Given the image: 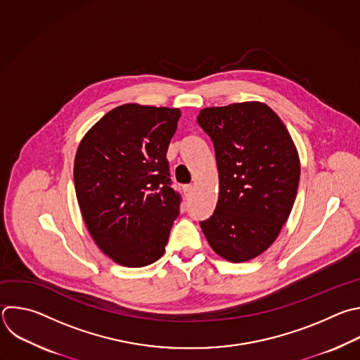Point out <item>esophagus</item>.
I'll return each mask as SVG.
<instances>
[{"label": "esophagus", "mask_w": 360, "mask_h": 360, "mask_svg": "<svg viewBox=\"0 0 360 360\" xmlns=\"http://www.w3.org/2000/svg\"><path fill=\"white\" fill-rule=\"evenodd\" d=\"M193 189H195V186H193V185H185V186H184V191H185V193H188V195H189V193H192V192H193Z\"/></svg>", "instance_id": "esophagus-1"}]
</instances>
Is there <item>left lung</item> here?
Listing matches in <instances>:
<instances>
[{
	"instance_id": "1",
	"label": "left lung",
	"mask_w": 360,
	"mask_h": 360,
	"mask_svg": "<svg viewBox=\"0 0 360 360\" xmlns=\"http://www.w3.org/2000/svg\"><path fill=\"white\" fill-rule=\"evenodd\" d=\"M219 171V199L200 221L210 248L231 263L266 252L287 221L300 182V158L281 118L264 103L200 110Z\"/></svg>"
}]
</instances>
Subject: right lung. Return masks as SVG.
I'll return each instance as SVG.
<instances>
[{"mask_svg":"<svg viewBox=\"0 0 360 360\" xmlns=\"http://www.w3.org/2000/svg\"><path fill=\"white\" fill-rule=\"evenodd\" d=\"M179 117V108L123 104L79 144V207L98 249L118 264L144 267L165 252L181 205L167 160Z\"/></svg>","mask_w":360,"mask_h":360,"instance_id":"add662e5","label":"right lung"}]
</instances>
